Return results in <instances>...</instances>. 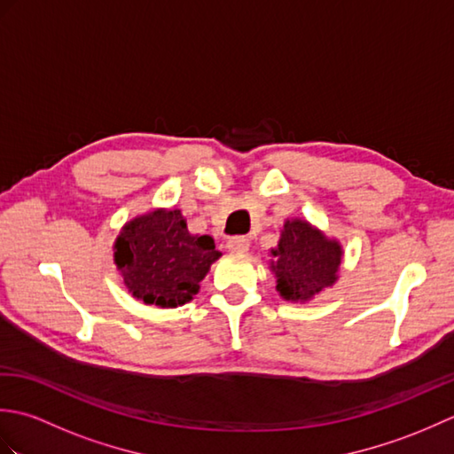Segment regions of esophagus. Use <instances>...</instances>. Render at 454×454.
Masks as SVG:
<instances>
[{
	"label": "esophagus",
	"mask_w": 454,
	"mask_h": 454,
	"mask_svg": "<svg viewBox=\"0 0 454 454\" xmlns=\"http://www.w3.org/2000/svg\"><path fill=\"white\" fill-rule=\"evenodd\" d=\"M226 247L234 254H247L249 252V239L244 238V236H236L232 239H228Z\"/></svg>",
	"instance_id": "34e87169"
}]
</instances>
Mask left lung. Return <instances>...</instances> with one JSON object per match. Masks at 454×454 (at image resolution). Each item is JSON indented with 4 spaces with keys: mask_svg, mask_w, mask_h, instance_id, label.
Returning a JSON list of instances; mask_svg holds the SVG:
<instances>
[{
    "mask_svg": "<svg viewBox=\"0 0 454 454\" xmlns=\"http://www.w3.org/2000/svg\"><path fill=\"white\" fill-rule=\"evenodd\" d=\"M343 247L304 218H291L271 249L269 269L277 278V293L286 302H310L340 278Z\"/></svg>",
    "mask_w": 454,
    "mask_h": 454,
    "instance_id": "8db88e82",
    "label": "left lung"
}]
</instances>
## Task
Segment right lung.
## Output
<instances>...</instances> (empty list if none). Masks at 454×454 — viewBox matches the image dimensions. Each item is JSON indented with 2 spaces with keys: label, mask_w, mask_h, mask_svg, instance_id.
Returning a JSON list of instances; mask_svg holds the SVG:
<instances>
[{
  "label": "right lung",
  "mask_w": 454,
  "mask_h": 454,
  "mask_svg": "<svg viewBox=\"0 0 454 454\" xmlns=\"http://www.w3.org/2000/svg\"><path fill=\"white\" fill-rule=\"evenodd\" d=\"M220 255L210 236L189 232L179 208H156L134 216L113 246L114 265L129 293L160 308L192 301Z\"/></svg>",
  "instance_id": "add662e5"
}]
</instances>
